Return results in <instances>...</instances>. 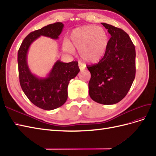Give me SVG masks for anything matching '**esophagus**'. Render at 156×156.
<instances>
[{
	"instance_id": "obj_1",
	"label": "esophagus",
	"mask_w": 156,
	"mask_h": 156,
	"mask_svg": "<svg viewBox=\"0 0 156 156\" xmlns=\"http://www.w3.org/2000/svg\"><path fill=\"white\" fill-rule=\"evenodd\" d=\"M78 66H79L80 69L81 71L83 70V69H85V68H86V65H84V64H83V63H82V62H79Z\"/></svg>"
}]
</instances>
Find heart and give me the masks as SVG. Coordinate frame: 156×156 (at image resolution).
<instances>
[{"label":"heart","mask_w":156,"mask_h":156,"mask_svg":"<svg viewBox=\"0 0 156 156\" xmlns=\"http://www.w3.org/2000/svg\"><path fill=\"white\" fill-rule=\"evenodd\" d=\"M70 42L66 41L63 48L73 53L76 48L80 57L87 62L96 63L104 57L109 45V37L102 27L86 25L77 27L70 34Z\"/></svg>","instance_id":"heart-1"}]
</instances>
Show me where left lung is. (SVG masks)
Wrapping results in <instances>:
<instances>
[{
  "instance_id": "8db88e82",
  "label": "left lung",
  "mask_w": 156,
  "mask_h": 156,
  "mask_svg": "<svg viewBox=\"0 0 156 156\" xmlns=\"http://www.w3.org/2000/svg\"><path fill=\"white\" fill-rule=\"evenodd\" d=\"M111 35L105 55L98 64L87 66L91 73L89 94L95 102L115 104L125 98L136 74V51L125 31L101 23Z\"/></svg>"
}]
</instances>
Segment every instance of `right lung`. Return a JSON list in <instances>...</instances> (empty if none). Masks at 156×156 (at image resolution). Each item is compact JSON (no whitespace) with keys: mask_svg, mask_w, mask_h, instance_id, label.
Here are the masks:
<instances>
[{"mask_svg":"<svg viewBox=\"0 0 156 156\" xmlns=\"http://www.w3.org/2000/svg\"><path fill=\"white\" fill-rule=\"evenodd\" d=\"M63 27L62 23L56 22L32 31L23 39L18 52L19 79L22 89L31 103L44 110L57 109L66 102L69 82L80 72L78 62L65 63L57 61L47 78H39L29 69L27 53L31 44L41 35L58 39Z\"/></svg>","mask_w":156,"mask_h":156,"instance_id":"1","label":"right lung"}]
</instances>
